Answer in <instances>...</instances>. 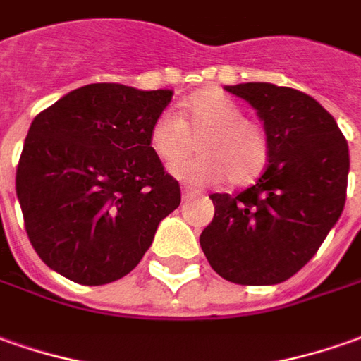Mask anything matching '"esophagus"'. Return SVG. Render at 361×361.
I'll use <instances>...</instances> for the list:
<instances>
[{
  "mask_svg": "<svg viewBox=\"0 0 361 361\" xmlns=\"http://www.w3.org/2000/svg\"><path fill=\"white\" fill-rule=\"evenodd\" d=\"M191 197H195V191L190 190V188H181V200L188 201L191 200Z\"/></svg>",
  "mask_w": 361,
  "mask_h": 361,
  "instance_id": "1",
  "label": "esophagus"
}]
</instances>
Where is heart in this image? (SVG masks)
<instances>
[{
	"mask_svg": "<svg viewBox=\"0 0 361 361\" xmlns=\"http://www.w3.org/2000/svg\"><path fill=\"white\" fill-rule=\"evenodd\" d=\"M200 156L180 161L171 173L190 185H207L227 178L231 185H247L267 168L271 140L261 122L243 116L241 104L219 88H205L180 102V116L161 110L149 126L154 154L173 164L193 148Z\"/></svg>",
	"mask_w": 361,
	"mask_h": 361,
	"instance_id": "obj_1",
	"label": "heart"
}]
</instances>
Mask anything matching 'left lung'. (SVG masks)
Wrapping results in <instances>:
<instances>
[{
  "label": "left lung",
  "instance_id": "8db88e82",
  "mask_svg": "<svg viewBox=\"0 0 361 361\" xmlns=\"http://www.w3.org/2000/svg\"><path fill=\"white\" fill-rule=\"evenodd\" d=\"M245 98L271 140L255 185L209 195L213 221L200 235L215 273L237 284H279L308 263L340 219L350 154L332 114L300 90L271 82L225 87Z\"/></svg>",
  "mask_w": 361,
  "mask_h": 361
}]
</instances>
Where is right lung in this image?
I'll use <instances>...</instances> for the list:
<instances>
[{"instance_id": "right-lung-1", "label": "right lung", "mask_w": 361, "mask_h": 361, "mask_svg": "<svg viewBox=\"0 0 361 361\" xmlns=\"http://www.w3.org/2000/svg\"><path fill=\"white\" fill-rule=\"evenodd\" d=\"M171 94L97 82L31 122L16 190L27 237L49 269L98 286L142 261L160 221L181 201L180 183L148 138Z\"/></svg>"}]
</instances>
